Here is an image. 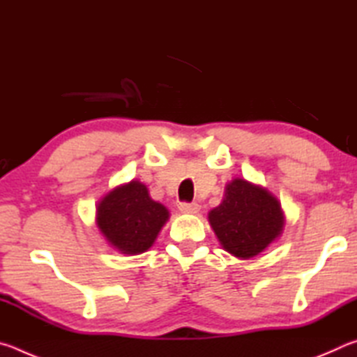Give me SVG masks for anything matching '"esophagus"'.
I'll list each match as a JSON object with an SVG mask.
<instances>
[{
    "mask_svg": "<svg viewBox=\"0 0 357 357\" xmlns=\"http://www.w3.org/2000/svg\"><path fill=\"white\" fill-rule=\"evenodd\" d=\"M179 209H181V213H185V214H197L198 211H200V204L198 203H181Z\"/></svg>",
    "mask_w": 357,
    "mask_h": 357,
    "instance_id": "obj_1",
    "label": "esophagus"
}]
</instances>
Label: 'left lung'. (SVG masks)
<instances>
[{
	"mask_svg": "<svg viewBox=\"0 0 357 357\" xmlns=\"http://www.w3.org/2000/svg\"><path fill=\"white\" fill-rule=\"evenodd\" d=\"M209 222L223 249L238 258L258 255L283 229L277 198L239 178L227 185L223 202L209 213Z\"/></svg>",
	"mask_w": 357,
	"mask_h": 357,
	"instance_id": "8db88e82",
	"label": "left lung"
}]
</instances>
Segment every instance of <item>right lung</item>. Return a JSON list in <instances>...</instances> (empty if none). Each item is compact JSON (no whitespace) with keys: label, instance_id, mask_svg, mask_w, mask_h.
<instances>
[{"label":"right lung","instance_id":"right-lung-1","mask_svg":"<svg viewBox=\"0 0 357 357\" xmlns=\"http://www.w3.org/2000/svg\"><path fill=\"white\" fill-rule=\"evenodd\" d=\"M168 220V211L151 200L138 181L112 190L98 206V227L108 243L123 253L148 250Z\"/></svg>","mask_w":357,"mask_h":357}]
</instances>
